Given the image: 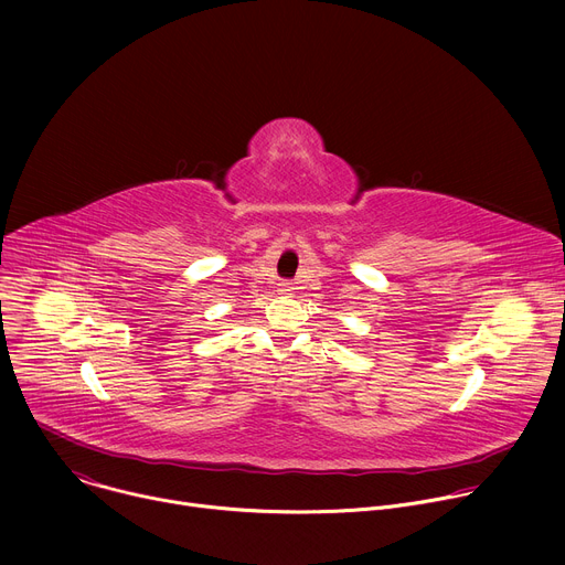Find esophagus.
<instances>
[{
  "instance_id": "34e87169",
  "label": "esophagus",
  "mask_w": 565,
  "mask_h": 565,
  "mask_svg": "<svg viewBox=\"0 0 565 565\" xmlns=\"http://www.w3.org/2000/svg\"><path fill=\"white\" fill-rule=\"evenodd\" d=\"M292 290H295L292 284H288V281H281V284H279V295H292Z\"/></svg>"
}]
</instances>
